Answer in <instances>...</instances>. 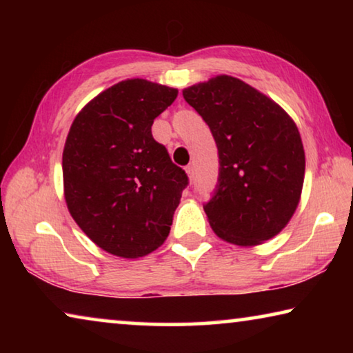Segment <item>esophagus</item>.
<instances>
[{
	"instance_id": "1",
	"label": "esophagus",
	"mask_w": 353,
	"mask_h": 353,
	"mask_svg": "<svg viewBox=\"0 0 353 353\" xmlns=\"http://www.w3.org/2000/svg\"><path fill=\"white\" fill-rule=\"evenodd\" d=\"M185 171H187V176H188L190 181H193V177H194V168H193V165H188L187 168H185Z\"/></svg>"
}]
</instances>
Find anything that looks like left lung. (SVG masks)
Returning <instances> with one entry per match:
<instances>
[{
	"mask_svg": "<svg viewBox=\"0 0 353 353\" xmlns=\"http://www.w3.org/2000/svg\"><path fill=\"white\" fill-rule=\"evenodd\" d=\"M218 146L219 177L204 205L221 240L252 248L282 232L299 205L305 152L296 123L277 103L219 74L183 88Z\"/></svg>",
	"mask_w": 353,
	"mask_h": 353,
	"instance_id": "left-lung-1",
	"label": "left lung"
}]
</instances>
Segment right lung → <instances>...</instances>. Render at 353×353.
Returning <instances> with one entry per match:
<instances>
[{
    "label": "right lung",
    "mask_w": 353,
    "mask_h": 353,
    "mask_svg": "<svg viewBox=\"0 0 353 353\" xmlns=\"http://www.w3.org/2000/svg\"><path fill=\"white\" fill-rule=\"evenodd\" d=\"M177 88L126 79L77 113L62 155L63 194L83 234L105 252L140 259L162 246L188 177L154 140Z\"/></svg>",
    "instance_id": "obj_1"
}]
</instances>
